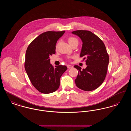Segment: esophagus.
Segmentation results:
<instances>
[{"label":"esophagus","mask_w":131,"mask_h":131,"mask_svg":"<svg viewBox=\"0 0 131 131\" xmlns=\"http://www.w3.org/2000/svg\"><path fill=\"white\" fill-rule=\"evenodd\" d=\"M67 66V68L68 69H71L73 68V66L72 65H68Z\"/></svg>","instance_id":"1"}]
</instances>
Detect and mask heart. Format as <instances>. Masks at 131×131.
<instances>
[{
    "mask_svg": "<svg viewBox=\"0 0 131 131\" xmlns=\"http://www.w3.org/2000/svg\"><path fill=\"white\" fill-rule=\"evenodd\" d=\"M68 41L69 43L70 44V45H72L73 44H75V43H79L78 40L74 37H70L68 38ZM56 48H57V46H56Z\"/></svg>",
    "mask_w": 131,
    "mask_h": 131,
    "instance_id": "b5f03b06",
    "label": "heart"
}]
</instances>
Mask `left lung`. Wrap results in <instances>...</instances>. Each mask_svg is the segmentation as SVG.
I'll use <instances>...</instances> for the list:
<instances>
[{
  "label": "left lung",
  "instance_id": "obj_1",
  "mask_svg": "<svg viewBox=\"0 0 131 131\" xmlns=\"http://www.w3.org/2000/svg\"><path fill=\"white\" fill-rule=\"evenodd\" d=\"M80 38L82 42L80 56L85 60L86 68L81 70L75 65L79 73L75 83L82 90L90 91L97 89L104 82L107 71L109 56L102 40L93 33L88 30L72 32Z\"/></svg>",
  "mask_w": 131,
  "mask_h": 131
}]
</instances>
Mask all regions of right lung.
<instances>
[{
	"mask_svg": "<svg viewBox=\"0 0 131 131\" xmlns=\"http://www.w3.org/2000/svg\"><path fill=\"white\" fill-rule=\"evenodd\" d=\"M65 32H44L31 42L26 51L25 71L32 85L42 93H51L57 90L60 79L67 69L65 65L54 68L50 64V56L56 53V42Z\"/></svg>",
	"mask_w": 131,
	"mask_h": 131,
	"instance_id": "right-lung-1",
	"label": "right lung"
}]
</instances>
